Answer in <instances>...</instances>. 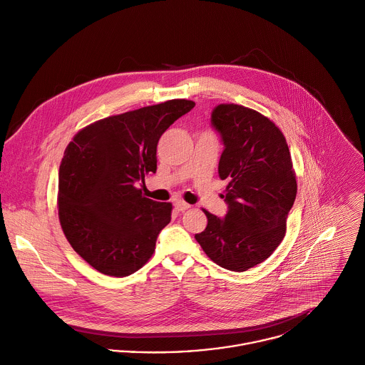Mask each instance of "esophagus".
I'll return each mask as SVG.
<instances>
[{
    "instance_id": "obj_1",
    "label": "esophagus",
    "mask_w": 365,
    "mask_h": 365,
    "mask_svg": "<svg viewBox=\"0 0 365 365\" xmlns=\"http://www.w3.org/2000/svg\"><path fill=\"white\" fill-rule=\"evenodd\" d=\"M191 205L188 204V202H185V201H181V200H178V201H175V208L178 210V211H185V210H188Z\"/></svg>"
}]
</instances>
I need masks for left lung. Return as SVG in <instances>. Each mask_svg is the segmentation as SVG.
Masks as SVG:
<instances>
[{"instance_id": "left-lung-1", "label": "left lung", "mask_w": 365, "mask_h": 365, "mask_svg": "<svg viewBox=\"0 0 365 365\" xmlns=\"http://www.w3.org/2000/svg\"><path fill=\"white\" fill-rule=\"evenodd\" d=\"M224 151L218 164L227 180L228 212L218 218L202 210L208 224L195 234L204 252L220 267L247 271L281 244L297 195V178L282 131L261 113L220 104L211 115Z\"/></svg>"}]
</instances>
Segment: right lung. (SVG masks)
Instances as JSON below:
<instances>
[{"instance_id": "obj_1", "label": "right lung", "mask_w": 365, "mask_h": 365, "mask_svg": "<svg viewBox=\"0 0 365 365\" xmlns=\"http://www.w3.org/2000/svg\"><path fill=\"white\" fill-rule=\"evenodd\" d=\"M195 106L168 100L98 120L80 130L58 174V218L74 251L97 271L127 277L154 254L171 221V202L143 195L140 181L157 171V144Z\"/></svg>"}]
</instances>
